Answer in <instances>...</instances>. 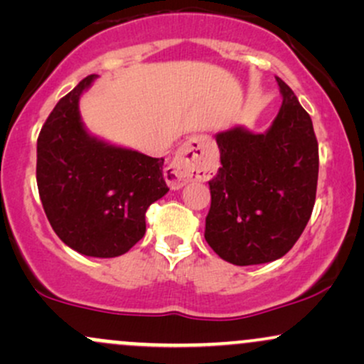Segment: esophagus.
<instances>
[{"instance_id": "34e87169", "label": "esophagus", "mask_w": 364, "mask_h": 364, "mask_svg": "<svg viewBox=\"0 0 364 364\" xmlns=\"http://www.w3.org/2000/svg\"><path fill=\"white\" fill-rule=\"evenodd\" d=\"M214 144L205 135L193 136L179 149L176 159L166 168L164 178L173 190H179L188 183L205 181L208 178Z\"/></svg>"}]
</instances>
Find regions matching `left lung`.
<instances>
[{"mask_svg": "<svg viewBox=\"0 0 364 364\" xmlns=\"http://www.w3.org/2000/svg\"><path fill=\"white\" fill-rule=\"evenodd\" d=\"M281 109L269 129L232 127L215 135L220 164L210 185L208 246L232 265L277 260L299 240L315 205L318 141L310 114L275 77Z\"/></svg>", "mask_w": 364, "mask_h": 364, "instance_id": "left-lung-1", "label": "left lung"}]
</instances>
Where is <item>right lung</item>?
Segmentation results:
<instances>
[{"mask_svg":"<svg viewBox=\"0 0 364 364\" xmlns=\"http://www.w3.org/2000/svg\"><path fill=\"white\" fill-rule=\"evenodd\" d=\"M95 78H83L46 119L37 139V188L63 243L85 257L112 258L144 237L145 212L169 188L164 159L87 132L78 104Z\"/></svg>","mask_w":364,"mask_h":364,"instance_id":"right-lung-1","label":"right lung"}]
</instances>
